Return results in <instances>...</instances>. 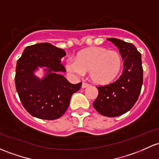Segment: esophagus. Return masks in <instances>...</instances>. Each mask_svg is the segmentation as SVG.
Here are the masks:
<instances>
[{
	"label": "esophagus",
	"mask_w": 159,
	"mask_h": 159,
	"mask_svg": "<svg viewBox=\"0 0 159 159\" xmlns=\"http://www.w3.org/2000/svg\"><path fill=\"white\" fill-rule=\"evenodd\" d=\"M89 86H90L89 84H88V83H85V82H83L82 84H81V88H86Z\"/></svg>",
	"instance_id": "1"
}]
</instances>
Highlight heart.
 <instances>
[{"label":"heart","instance_id":"b5f03b06","mask_svg":"<svg viewBox=\"0 0 159 159\" xmlns=\"http://www.w3.org/2000/svg\"><path fill=\"white\" fill-rule=\"evenodd\" d=\"M123 59L119 52L109 50L102 46L81 50L76 56V61L70 58L66 68L76 75L88 72L92 82L98 85H107L113 82L120 73Z\"/></svg>","mask_w":159,"mask_h":159}]
</instances>
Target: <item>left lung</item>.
Listing matches in <instances>:
<instances>
[{
    "label": "left lung",
    "mask_w": 159,
    "mask_h": 159,
    "mask_svg": "<svg viewBox=\"0 0 159 159\" xmlns=\"http://www.w3.org/2000/svg\"><path fill=\"white\" fill-rule=\"evenodd\" d=\"M119 49L123 61V73L115 82L99 86L93 106L101 115L114 117L124 114L138 100L143 82L141 54L133 44L108 38Z\"/></svg>",
    "instance_id": "8db88e82"
}]
</instances>
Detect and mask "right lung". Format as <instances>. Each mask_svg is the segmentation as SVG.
Returning <instances> with one entry per match:
<instances>
[{
	"instance_id": "obj_1",
	"label": "right lung",
	"mask_w": 159,
	"mask_h": 159,
	"mask_svg": "<svg viewBox=\"0 0 159 159\" xmlns=\"http://www.w3.org/2000/svg\"><path fill=\"white\" fill-rule=\"evenodd\" d=\"M66 52L48 43L26 47L16 67L15 84L26 111L39 119L61 117L69 106L71 97L81 88V82L71 84L61 75L66 68L61 59ZM45 67L46 75L40 80L34 75Z\"/></svg>"
}]
</instances>
